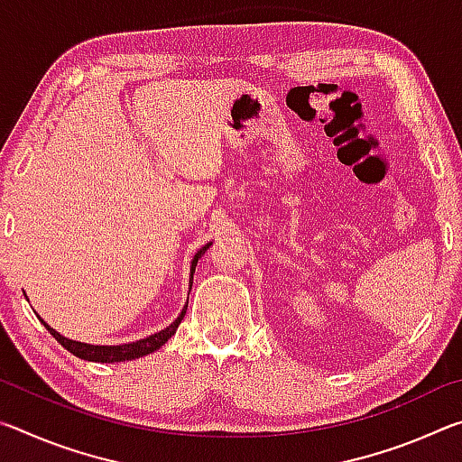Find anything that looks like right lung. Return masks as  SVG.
I'll return each mask as SVG.
<instances>
[{
	"label": "right lung",
	"instance_id": "obj_1",
	"mask_svg": "<svg viewBox=\"0 0 462 462\" xmlns=\"http://www.w3.org/2000/svg\"><path fill=\"white\" fill-rule=\"evenodd\" d=\"M212 246V242H206L198 253L193 254L191 259V269H189V291H191V285H193V273L195 267H198V261L201 259V254L206 253V250ZM187 306L181 310V314H179L173 322H171L165 330L156 332L146 336V338H140L136 342H126V344H88V342H79V340H71V338H65L60 332L52 330V328L44 322V319L38 316V319L49 328V332L54 336L60 342V346H65L69 353H73L75 356L83 358V361H96V363H122V361H132V358H140V356H146L154 353V350H159L162 344H165L171 336L177 332L179 324H181V319L185 316Z\"/></svg>",
	"mask_w": 462,
	"mask_h": 462
}]
</instances>
